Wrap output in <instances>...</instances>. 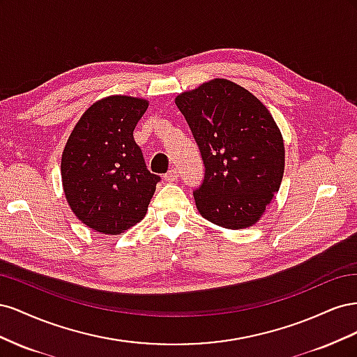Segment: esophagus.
<instances>
[{"instance_id": "obj_1", "label": "esophagus", "mask_w": 357, "mask_h": 357, "mask_svg": "<svg viewBox=\"0 0 357 357\" xmlns=\"http://www.w3.org/2000/svg\"><path fill=\"white\" fill-rule=\"evenodd\" d=\"M165 181H176L177 178H178V172H177V169H169L167 174H165Z\"/></svg>"}]
</instances>
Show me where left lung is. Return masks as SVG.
I'll return each instance as SVG.
<instances>
[{"label": "left lung", "mask_w": 357, "mask_h": 357, "mask_svg": "<svg viewBox=\"0 0 357 357\" xmlns=\"http://www.w3.org/2000/svg\"><path fill=\"white\" fill-rule=\"evenodd\" d=\"M205 167L193 190L202 218L226 229L255 225L278 192L284 172L283 137L255 95L214 79L176 98Z\"/></svg>", "instance_id": "8db88e82"}]
</instances>
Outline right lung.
<instances>
[{
	"label": "right lung",
	"instance_id": "obj_1",
	"mask_svg": "<svg viewBox=\"0 0 357 357\" xmlns=\"http://www.w3.org/2000/svg\"><path fill=\"white\" fill-rule=\"evenodd\" d=\"M149 102L125 95L92 104L74 126L62 153L66 198L91 229L119 235L147 213L159 176L146 167L134 129Z\"/></svg>",
	"mask_w": 357,
	"mask_h": 357
}]
</instances>
